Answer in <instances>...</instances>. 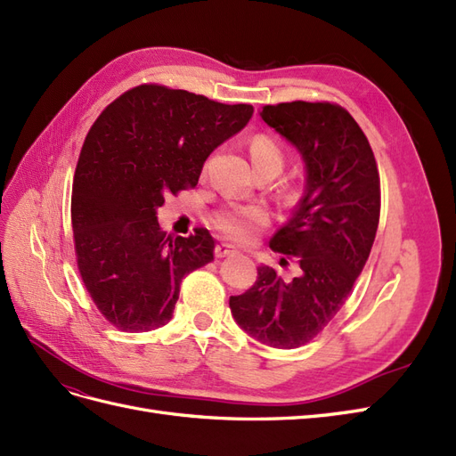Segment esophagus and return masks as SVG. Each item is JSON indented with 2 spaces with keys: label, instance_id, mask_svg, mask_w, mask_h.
<instances>
[{
  "label": "esophagus",
  "instance_id": "1",
  "mask_svg": "<svg viewBox=\"0 0 456 456\" xmlns=\"http://www.w3.org/2000/svg\"><path fill=\"white\" fill-rule=\"evenodd\" d=\"M236 253V247L233 245H230V243H218L216 247H215V256H218V258H223V256H230V255H233Z\"/></svg>",
  "mask_w": 456,
  "mask_h": 456
}]
</instances>
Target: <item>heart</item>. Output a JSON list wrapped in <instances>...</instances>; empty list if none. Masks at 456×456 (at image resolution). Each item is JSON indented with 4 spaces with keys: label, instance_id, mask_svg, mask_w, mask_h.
Returning a JSON list of instances; mask_svg holds the SVG:
<instances>
[{
    "label": "heart",
    "instance_id": "heart-1",
    "mask_svg": "<svg viewBox=\"0 0 456 456\" xmlns=\"http://www.w3.org/2000/svg\"><path fill=\"white\" fill-rule=\"evenodd\" d=\"M253 165L275 161L281 165V151L268 136H255L251 141ZM268 223V211L260 205L249 207H230L215 216V224L223 230L228 238L238 241H249L258 228Z\"/></svg>",
    "mask_w": 456,
    "mask_h": 456
}]
</instances>
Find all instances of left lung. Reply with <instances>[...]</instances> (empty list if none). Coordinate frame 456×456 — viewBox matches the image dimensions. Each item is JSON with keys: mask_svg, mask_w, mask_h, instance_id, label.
Instances as JSON below:
<instances>
[{"mask_svg": "<svg viewBox=\"0 0 456 456\" xmlns=\"http://www.w3.org/2000/svg\"><path fill=\"white\" fill-rule=\"evenodd\" d=\"M260 118L305 163V196L270 240L273 251L297 256L298 273L285 281L258 266L230 310L249 337L293 350L333 320L362 273L379 228L380 178L367 136L344 108L297 101L265 106Z\"/></svg>", "mask_w": 456, "mask_h": 456, "instance_id": "1", "label": "left lung"}]
</instances>
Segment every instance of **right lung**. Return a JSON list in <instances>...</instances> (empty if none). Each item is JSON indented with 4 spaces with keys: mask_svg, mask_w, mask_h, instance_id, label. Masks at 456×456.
<instances>
[{
    "mask_svg": "<svg viewBox=\"0 0 456 456\" xmlns=\"http://www.w3.org/2000/svg\"><path fill=\"white\" fill-rule=\"evenodd\" d=\"M251 118V104L141 86L94 121L74 175L72 230L81 280L114 327L144 333L167 323L184 275L213 260L209 232L167 236L158 209L196 186L211 151Z\"/></svg>",
    "mask_w": 456,
    "mask_h": 456,
    "instance_id": "obj_1",
    "label": "right lung"
}]
</instances>
